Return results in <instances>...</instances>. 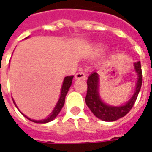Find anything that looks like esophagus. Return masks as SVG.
Wrapping results in <instances>:
<instances>
[{
	"label": "esophagus",
	"instance_id": "esophagus-1",
	"mask_svg": "<svg viewBox=\"0 0 152 152\" xmlns=\"http://www.w3.org/2000/svg\"><path fill=\"white\" fill-rule=\"evenodd\" d=\"M75 78H76V79L86 80V73L83 72H77L76 74V76H75Z\"/></svg>",
	"mask_w": 152,
	"mask_h": 152
}]
</instances>
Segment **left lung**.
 Here are the masks:
<instances>
[{
	"label": "left lung",
	"instance_id": "1",
	"mask_svg": "<svg viewBox=\"0 0 152 152\" xmlns=\"http://www.w3.org/2000/svg\"><path fill=\"white\" fill-rule=\"evenodd\" d=\"M134 67L138 75L136 90L130 100L126 104L121 107H112L102 102L99 95L98 73L93 72L89 76L87 80V94L86 97V105L89 107L90 111L95 116L104 121H115L124 116L132 109L136 102L138 93L140 91L142 81V74L140 62L134 63Z\"/></svg>",
	"mask_w": 152,
	"mask_h": 152
}]
</instances>
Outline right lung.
I'll return each instance as SVG.
<instances>
[{
	"instance_id": "1",
	"label": "right lung",
	"mask_w": 152,
	"mask_h": 152,
	"mask_svg": "<svg viewBox=\"0 0 152 152\" xmlns=\"http://www.w3.org/2000/svg\"><path fill=\"white\" fill-rule=\"evenodd\" d=\"M73 76H66L64 78V80H63V86H62V90H61V95H60V99L58 100V102L57 103L56 107H54L53 111L52 112V113L50 114V115L47 119H45L43 121H34V120H31L28 117H27L26 115H24L25 117L28 118V120L33 121L35 123H40V124H44V123H47V122H50V121H53L54 118L56 117L57 115H58V113L61 111V109L63 108V105H64V102H65V97H66V94L68 92V89H69L70 86L72 85V81ZM14 102V100H13ZM14 103L15 104V102H14Z\"/></svg>"
}]
</instances>
